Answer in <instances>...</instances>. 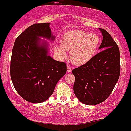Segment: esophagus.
I'll use <instances>...</instances> for the list:
<instances>
[{"label":"esophagus","instance_id":"34e87169","mask_svg":"<svg viewBox=\"0 0 131 131\" xmlns=\"http://www.w3.org/2000/svg\"><path fill=\"white\" fill-rule=\"evenodd\" d=\"M72 71V68L71 67V66H67V72H71Z\"/></svg>","mask_w":131,"mask_h":131}]
</instances>
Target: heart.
<instances>
[{"instance_id": "b5f03b06", "label": "heart", "mask_w": 131, "mask_h": 131, "mask_svg": "<svg viewBox=\"0 0 131 131\" xmlns=\"http://www.w3.org/2000/svg\"><path fill=\"white\" fill-rule=\"evenodd\" d=\"M101 45V38L96 34L83 30L66 32L62 39L61 45L55 47L59 57L65 59L67 51H70V58L74 64L83 65L92 60L97 53Z\"/></svg>"}]
</instances>
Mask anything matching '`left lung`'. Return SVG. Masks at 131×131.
I'll return each instance as SVG.
<instances>
[{"label":"left lung","mask_w":131,"mask_h":131,"mask_svg":"<svg viewBox=\"0 0 131 131\" xmlns=\"http://www.w3.org/2000/svg\"><path fill=\"white\" fill-rule=\"evenodd\" d=\"M103 39L101 52L89 62L72 70L73 90L81 103L95 105L103 103L112 92L120 76V51L106 30L99 28Z\"/></svg>","instance_id":"left-lung-1"}]
</instances>
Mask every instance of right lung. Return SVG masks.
I'll list each match as a JSON object with an SVG mask.
<instances>
[{
    "mask_svg": "<svg viewBox=\"0 0 131 131\" xmlns=\"http://www.w3.org/2000/svg\"><path fill=\"white\" fill-rule=\"evenodd\" d=\"M41 37L55 40L50 23L32 25L16 39L10 66L15 90L23 99L33 103L47 100L67 71L66 64L48 55V43Z\"/></svg>",
    "mask_w": 131,
    "mask_h": 131,
    "instance_id": "obj_1",
    "label": "right lung"
}]
</instances>
